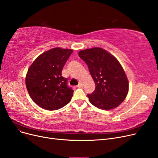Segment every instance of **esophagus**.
Wrapping results in <instances>:
<instances>
[{
    "label": "esophagus",
    "mask_w": 158,
    "mask_h": 158,
    "mask_svg": "<svg viewBox=\"0 0 158 158\" xmlns=\"http://www.w3.org/2000/svg\"><path fill=\"white\" fill-rule=\"evenodd\" d=\"M82 86H83V84H82L81 83H79V85L77 86V87H82Z\"/></svg>",
    "instance_id": "obj_1"
}]
</instances>
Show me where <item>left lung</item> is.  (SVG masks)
<instances>
[{"label": "left lung", "mask_w": 158, "mask_h": 158, "mask_svg": "<svg viewBox=\"0 0 158 158\" xmlns=\"http://www.w3.org/2000/svg\"><path fill=\"white\" fill-rule=\"evenodd\" d=\"M87 64L95 82V88L87 96L91 103L99 109L118 107L126 98L128 81L119 61L101 48H92L79 52Z\"/></svg>", "instance_id": "left-lung-1"}]
</instances>
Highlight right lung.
I'll return each mask as SVG.
<instances>
[{
    "label": "right lung",
    "mask_w": 158,
    "mask_h": 158,
    "mask_svg": "<svg viewBox=\"0 0 158 158\" xmlns=\"http://www.w3.org/2000/svg\"><path fill=\"white\" fill-rule=\"evenodd\" d=\"M72 50L55 48L34 60L26 77V86L32 100L48 110H56L71 101L73 90L61 75Z\"/></svg>",
    "instance_id": "add662e5"
}]
</instances>
